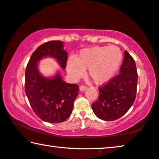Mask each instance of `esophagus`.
Returning a JSON list of instances; mask_svg holds the SVG:
<instances>
[{
	"label": "esophagus",
	"mask_w": 159,
	"mask_h": 159,
	"mask_svg": "<svg viewBox=\"0 0 159 159\" xmlns=\"http://www.w3.org/2000/svg\"><path fill=\"white\" fill-rule=\"evenodd\" d=\"M87 89H88V87L86 86H84V85H81V86H80V91H86Z\"/></svg>",
	"instance_id": "obj_1"
}]
</instances>
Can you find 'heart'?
Here are the masks:
<instances>
[{
    "label": "heart",
    "mask_w": 159,
    "mask_h": 159,
    "mask_svg": "<svg viewBox=\"0 0 159 159\" xmlns=\"http://www.w3.org/2000/svg\"><path fill=\"white\" fill-rule=\"evenodd\" d=\"M123 58L116 46H94L80 51L75 59L68 58L66 68L73 79H79L88 69V75L97 85L109 81L119 68Z\"/></svg>",
    "instance_id": "b5f03b06"
}]
</instances>
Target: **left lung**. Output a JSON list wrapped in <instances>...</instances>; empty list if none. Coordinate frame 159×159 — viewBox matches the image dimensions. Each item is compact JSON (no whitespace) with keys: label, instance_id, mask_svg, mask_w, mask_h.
I'll return each mask as SVG.
<instances>
[{"label":"left lung","instance_id":"8db88e82","mask_svg":"<svg viewBox=\"0 0 159 159\" xmlns=\"http://www.w3.org/2000/svg\"><path fill=\"white\" fill-rule=\"evenodd\" d=\"M137 83L136 63L132 56L125 51L120 74L98 88V98L92 103L95 115L108 121L122 117L134 103Z\"/></svg>","mask_w":159,"mask_h":159}]
</instances>
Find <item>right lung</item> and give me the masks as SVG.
<instances>
[{
    "label": "right lung",
    "mask_w": 159,
    "mask_h": 159,
    "mask_svg": "<svg viewBox=\"0 0 159 159\" xmlns=\"http://www.w3.org/2000/svg\"><path fill=\"white\" fill-rule=\"evenodd\" d=\"M46 56L55 58L59 65L66 68L68 56L63 42L44 43L33 53L27 64L25 91L35 115L43 121L57 124L65 121L71 114L79 87L63 81L59 73L52 79L41 75L38 63Z\"/></svg>",
    "instance_id": "obj_1"
}]
</instances>
